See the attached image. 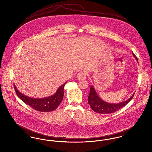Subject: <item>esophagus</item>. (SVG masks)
<instances>
[{"label":"esophagus","instance_id":"obj_1","mask_svg":"<svg viewBox=\"0 0 152 152\" xmlns=\"http://www.w3.org/2000/svg\"><path fill=\"white\" fill-rule=\"evenodd\" d=\"M87 77L86 74L84 72H80L77 75V78L78 79H84Z\"/></svg>","mask_w":152,"mask_h":152}]
</instances>
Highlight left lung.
<instances>
[{"label": "left lung", "mask_w": 152, "mask_h": 152, "mask_svg": "<svg viewBox=\"0 0 152 152\" xmlns=\"http://www.w3.org/2000/svg\"><path fill=\"white\" fill-rule=\"evenodd\" d=\"M133 55L138 61L136 56L133 53ZM134 95V93L129 99L123 101L118 104H110L103 101L97 94L94 88L92 86L90 88L89 94L88 96V104L90 105L91 108L96 113L101 114H109L115 112L117 110L124 107L132 99Z\"/></svg>", "instance_id": "1"}]
</instances>
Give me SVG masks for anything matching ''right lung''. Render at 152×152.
<instances>
[{
  "instance_id": "add662e5",
  "label": "right lung",
  "mask_w": 152,
  "mask_h": 152,
  "mask_svg": "<svg viewBox=\"0 0 152 152\" xmlns=\"http://www.w3.org/2000/svg\"><path fill=\"white\" fill-rule=\"evenodd\" d=\"M66 81L57 89L56 93L51 96L42 99L31 98L21 94L14 84L15 90L18 96L22 101L32 108L40 112H51L58 108L63 100L64 96V87Z\"/></svg>"
}]
</instances>
